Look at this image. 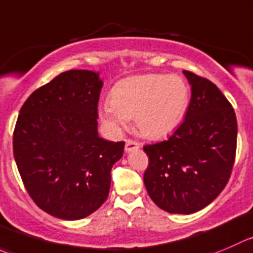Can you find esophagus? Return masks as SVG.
Wrapping results in <instances>:
<instances>
[{"instance_id":"1","label":"esophagus","mask_w":253,"mask_h":253,"mask_svg":"<svg viewBox=\"0 0 253 253\" xmlns=\"http://www.w3.org/2000/svg\"><path fill=\"white\" fill-rule=\"evenodd\" d=\"M139 148V144L136 141H132V139H126V144H125V151L131 152L133 149Z\"/></svg>"}]
</instances>
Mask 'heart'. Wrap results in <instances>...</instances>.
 <instances>
[{"label":"heart","mask_w":253,"mask_h":253,"mask_svg":"<svg viewBox=\"0 0 253 253\" xmlns=\"http://www.w3.org/2000/svg\"><path fill=\"white\" fill-rule=\"evenodd\" d=\"M190 100L181 78L163 74L134 75L120 80L110 92V101L99 109V116L112 132L134 119L136 128L146 138L168 136L184 119Z\"/></svg>","instance_id":"b5f03b06"}]
</instances>
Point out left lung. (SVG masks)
I'll return each mask as SVG.
<instances>
[{
  "mask_svg": "<svg viewBox=\"0 0 253 253\" xmlns=\"http://www.w3.org/2000/svg\"><path fill=\"white\" fill-rule=\"evenodd\" d=\"M192 99L183 124L167 141L143 147L148 195L170 214H193L214 202L231 175L237 121L215 84L184 70Z\"/></svg>",
  "mask_w": 253,
  "mask_h": 253,
  "instance_id": "8db88e82",
  "label": "left lung"
}]
</instances>
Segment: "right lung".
Segmentation results:
<instances>
[{"label":"right lung","instance_id":"1","mask_svg":"<svg viewBox=\"0 0 253 253\" xmlns=\"http://www.w3.org/2000/svg\"><path fill=\"white\" fill-rule=\"evenodd\" d=\"M99 73L69 70L37 89L22 106L13 154L29 197L43 211L79 220L109 197L111 168L125 142L97 133Z\"/></svg>","mask_w":253,"mask_h":253}]
</instances>
